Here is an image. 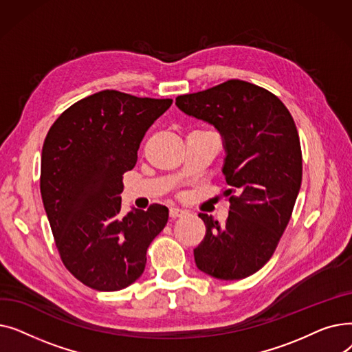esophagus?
<instances>
[{
	"label": "esophagus",
	"instance_id": "34e87169",
	"mask_svg": "<svg viewBox=\"0 0 352 352\" xmlns=\"http://www.w3.org/2000/svg\"><path fill=\"white\" fill-rule=\"evenodd\" d=\"M182 215H186V211L179 210V208H170V217L171 218H179Z\"/></svg>",
	"mask_w": 352,
	"mask_h": 352
}]
</instances>
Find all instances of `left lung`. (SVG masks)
<instances>
[{"instance_id": "obj_1", "label": "left lung", "mask_w": 352, "mask_h": 352, "mask_svg": "<svg viewBox=\"0 0 352 352\" xmlns=\"http://www.w3.org/2000/svg\"><path fill=\"white\" fill-rule=\"evenodd\" d=\"M184 113L212 124L224 138L223 174L230 186L226 223L207 214L194 250L198 270L243 280L261 270L284 234L300 192L302 154L297 126L283 101L255 84L228 80L175 98Z\"/></svg>"}]
</instances>
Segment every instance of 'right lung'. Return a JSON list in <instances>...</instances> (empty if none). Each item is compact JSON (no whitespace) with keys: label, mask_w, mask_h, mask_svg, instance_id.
Here are the masks:
<instances>
[{"label":"right lung","mask_w":352,"mask_h":352,"mask_svg":"<svg viewBox=\"0 0 352 352\" xmlns=\"http://www.w3.org/2000/svg\"><path fill=\"white\" fill-rule=\"evenodd\" d=\"M171 104L104 89L67 108L45 137L40 190L55 247L92 289L118 291L138 280L168 221L160 204L122 215L120 194L146 129Z\"/></svg>","instance_id":"1"}]
</instances>
